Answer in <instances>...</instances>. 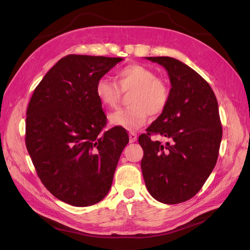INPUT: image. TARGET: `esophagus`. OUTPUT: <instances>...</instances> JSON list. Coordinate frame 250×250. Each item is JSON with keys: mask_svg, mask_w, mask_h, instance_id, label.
Here are the masks:
<instances>
[{"mask_svg": "<svg viewBox=\"0 0 250 250\" xmlns=\"http://www.w3.org/2000/svg\"><path fill=\"white\" fill-rule=\"evenodd\" d=\"M135 141H137V133L129 132V142L134 143Z\"/></svg>", "mask_w": 250, "mask_h": 250, "instance_id": "esophagus-1", "label": "esophagus"}]
</instances>
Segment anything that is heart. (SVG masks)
Returning a JSON list of instances; mask_svg holds the SVG:
<instances>
[{
	"label": "heart",
	"mask_w": 250,
	"mask_h": 250,
	"mask_svg": "<svg viewBox=\"0 0 250 250\" xmlns=\"http://www.w3.org/2000/svg\"><path fill=\"white\" fill-rule=\"evenodd\" d=\"M117 83L107 77L98 79L95 93L105 107L115 108L122 93H131L129 108L120 109L109 117L111 124L128 130L145 125L148 116L161 113L169 102L170 89L163 79L141 64H129L120 69L116 75Z\"/></svg>",
	"instance_id": "heart-1"
}]
</instances>
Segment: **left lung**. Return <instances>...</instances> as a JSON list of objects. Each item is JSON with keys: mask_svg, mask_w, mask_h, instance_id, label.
<instances>
[{"mask_svg": "<svg viewBox=\"0 0 250 250\" xmlns=\"http://www.w3.org/2000/svg\"><path fill=\"white\" fill-rule=\"evenodd\" d=\"M146 59L165 67L171 89L167 106L139 138L143 177L154 199L176 204L200 191L217 163L222 139L218 102L208 83L186 63L168 56ZM151 134L170 142L152 141Z\"/></svg>", "mask_w": 250, "mask_h": 250, "instance_id": "left-lung-1", "label": "left lung"}]
</instances>
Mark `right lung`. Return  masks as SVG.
<instances>
[{"mask_svg":"<svg viewBox=\"0 0 250 250\" xmlns=\"http://www.w3.org/2000/svg\"><path fill=\"white\" fill-rule=\"evenodd\" d=\"M121 57L67 55L44 75L29 102L26 147L42 183L74 207L101 201L129 142L126 130L101 132L106 116L95 86Z\"/></svg>","mask_w":250,"mask_h":250,"instance_id":"1","label":"right lung"}]
</instances>
